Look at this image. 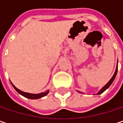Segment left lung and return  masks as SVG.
<instances>
[{
    "instance_id": "left-lung-1",
    "label": "left lung",
    "mask_w": 123,
    "mask_h": 123,
    "mask_svg": "<svg viewBox=\"0 0 123 123\" xmlns=\"http://www.w3.org/2000/svg\"><path fill=\"white\" fill-rule=\"evenodd\" d=\"M117 68H116V70H115V73H114V75H113V76L112 77V78L111 79V80L105 85V86H104L101 90H100V91H99V92L98 93V95H100V94H101V93H103L105 90H107L110 86H111V85L112 83V82H113V80H115V77H116V75H117Z\"/></svg>"
}]
</instances>
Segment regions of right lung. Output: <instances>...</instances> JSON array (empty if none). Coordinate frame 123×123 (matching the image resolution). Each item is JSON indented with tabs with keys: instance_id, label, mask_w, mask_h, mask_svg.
<instances>
[{
	"instance_id": "right-lung-1",
	"label": "right lung",
	"mask_w": 123,
	"mask_h": 123,
	"mask_svg": "<svg viewBox=\"0 0 123 123\" xmlns=\"http://www.w3.org/2000/svg\"><path fill=\"white\" fill-rule=\"evenodd\" d=\"M11 84H12V83H11ZM12 86H13V87L15 88V90L19 94H20V95H22L23 96H24V97H25V98H29V99H38V98H42V97L45 96V95L48 93V92H49V90H47V91L45 92H41V93H39V94H32V93H28V92H23V91L20 90L19 89H18L16 87H15L12 84Z\"/></svg>"
}]
</instances>
